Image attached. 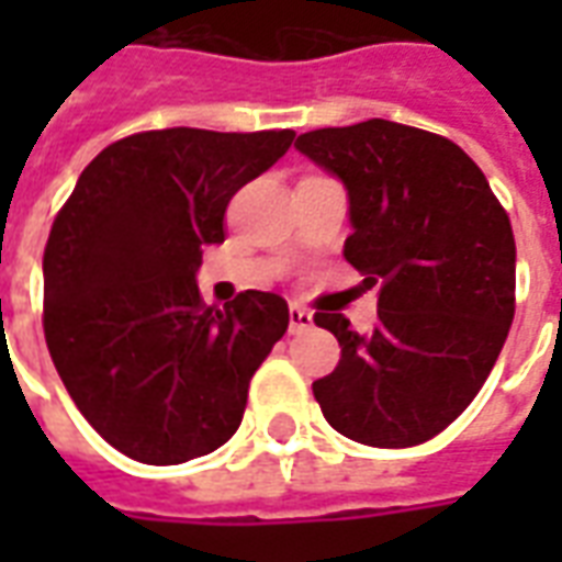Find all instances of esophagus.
I'll return each instance as SVG.
<instances>
[{
    "label": "esophagus",
    "mask_w": 562,
    "mask_h": 562,
    "mask_svg": "<svg viewBox=\"0 0 562 562\" xmlns=\"http://www.w3.org/2000/svg\"><path fill=\"white\" fill-rule=\"evenodd\" d=\"M306 328H313V313L297 304L289 306V330H292V334H301V330Z\"/></svg>",
    "instance_id": "obj_1"
}]
</instances>
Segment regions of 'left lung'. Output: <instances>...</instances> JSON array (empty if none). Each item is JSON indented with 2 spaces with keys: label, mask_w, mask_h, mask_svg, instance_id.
Segmentation results:
<instances>
[{
  "label": "left lung",
  "mask_w": 562,
  "mask_h": 562,
  "mask_svg": "<svg viewBox=\"0 0 562 562\" xmlns=\"http://www.w3.org/2000/svg\"><path fill=\"white\" fill-rule=\"evenodd\" d=\"M294 147L337 177L352 234L342 256L379 282L376 328L316 313L340 364L313 382L334 430L376 448L434 439L479 394L515 318V234L482 168L448 138L367 120Z\"/></svg>",
  "instance_id": "obj_1"
}]
</instances>
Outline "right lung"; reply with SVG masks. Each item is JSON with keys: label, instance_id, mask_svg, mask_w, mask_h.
Returning a JSON list of instances; mask_svg holds the SVG:
<instances>
[{"label": "right lung", "instance_id": "1", "mask_svg": "<svg viewBox=\"0 0 562 562\" xmlns=\"http://www.w3.org/2000/svg\"><path fill=\"white\" fill-rule=\"evenodd\" d=\"M294 132L161 128L83 168L44 249V340L83 418L126 458L171 467L228 442L249 379L289 328L273 292L201 304L204 246L232 195Z\"/></svg>", "mask_w": 562, "mask_h": 562}]
</instances>
